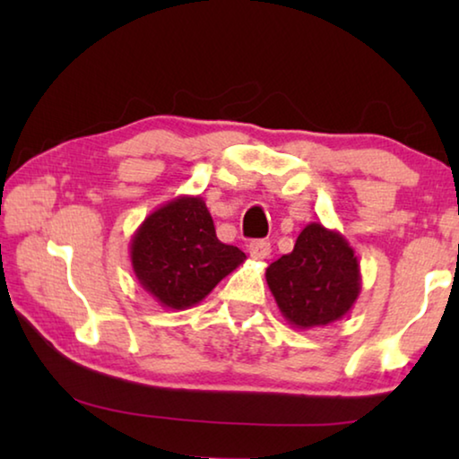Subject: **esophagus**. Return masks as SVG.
Segmentation results:
<instances>
[{"mask_svg":"<svg viewBox=\"0 0 459 459\" xmlns=\"http://www.w3.org/2000/svg\"><path fill=\"white\" fill-rule=\"evenodd\" d=\"M248 255H251L255 261L267 259L271 255V243L269 240H253V243L248 245Z\"/></svg>","mask_w":459,"mask_h":459,"instance_id":"1","label":"esophagus"}]
</instances>
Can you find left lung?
I'll list each match as a JSON object with an SVG mask.
<instances>
[{
    "label": "left lung",
    "instance_id": "obj_1",
    "mask_svg": "<svg viewBox=\"0 0 459 459\" xmlns=\"http://www.w3.org/2000/svg\"><path fill=\"white\" fill-rule=\"evenodd\" d=\"M265 277L279 312L299 330L344 317L362 290L354 248L344 235L322 222H309L293 251L271 263Z\"/></svg>",
    "mask_w": 459,
    "mask_h": 459
}]
</instances>
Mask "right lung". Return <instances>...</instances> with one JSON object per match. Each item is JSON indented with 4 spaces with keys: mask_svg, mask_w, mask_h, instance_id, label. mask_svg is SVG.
I'll list each match as a JSON object with an SVG mask.
<instances>
[{
    "mask_svg": "<svg viewBox=\"0 0 459 459\" xmlns=\"http://www.w3.org/2000/svg\"><path fill=\"white\" fill-rule=\"evenodd\" d=\"M137 281L161 307L188 309L232 273L247 255L216 237L200 196H178L139 224L129 245Z\"/></svg>",
    "mask_w": 459,
    "mask_h": 459,
    "instance_id": "add662e5",
    "label": "right lung"
}]
</instances>
